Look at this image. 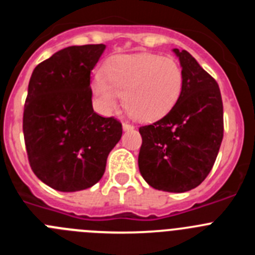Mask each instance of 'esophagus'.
<instances>
[{
	"label": "esophagus",
	"mask_w": 255,
	"mask_h": 255,
	"mask_svg": "<svg viewBox=\"0 0 255 255\" xmlns=\"http://www.w3.org/2000/svg\"><path fill=\"white\" fill-rule=\"evenodd\" d=\"M123 129L124 130H132V129H134V126L130 125L129 123H124L123 124Z\"/></svg>",
	"instance_id": "obj_1"
}]
</instances>
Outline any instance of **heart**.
<instances>
[{"label": "heart", "mask_w": 255, "mask_h": 255, "mask_svg": "<svg viewBox=\"0 0 255 255\" xmlns=\"http://www.w3.org/2000/svg\"><path fill=\"white\" fill-rule=\"evenodd\" d=\"M184 83L181 66L172 57L154 53L117 56L97 74L94 94L105 112L114 111L124 94V106L134 119L155 120L170 111Z\"/></svg>", "instance_id": "1"}]
</instances>
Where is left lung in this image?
<instances>
[{"label": "left lung", "instance_id": "8db88e82", "mask_svg": "<svg viewBox=\"0 0 255 255\" xmlns=\"http://www.w3.org/2000/svg\"><path fill=\"white\" fill-rule=\"evenodd\" d=\"M182 67L180 97L161 120L139 128V171L152 188L184 193L211 172L222 138L224 105L217 82L185 49H173Z\"/></svg>", "mask_w": 255, "mask_h": 255}]
</instances>
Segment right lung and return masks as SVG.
Returning <instances> with one entry per match:
<instances>
[{
	"mask_svg": "<svg viewBox=\"0 0 255 255\" xmlns=\"http://www.w3.org/2000/svg\"><path fill=\"white\" fill-rule=\"evenodd\" d=\"M105 44L71 46L40 62L31 74L22 131L35 176L58 191H79L102 179L123 135L115 117L92 106L91 71Z\"/></svg>",
	"mask_w": 255,
	"mask_h": 255,
	"instance_id": "1",
	"label": "right lung"
}]
</instances>
